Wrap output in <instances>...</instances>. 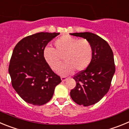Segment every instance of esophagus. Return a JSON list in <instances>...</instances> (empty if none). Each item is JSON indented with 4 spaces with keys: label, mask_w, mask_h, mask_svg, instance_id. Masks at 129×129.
Masks as SVG:
<instances>
[{
    "label": "esophagus",
    "mask_w": 129,
    "mask_h": 129,
    "mask_svg": "<svg viewBox=\"0 0 129 129\" xmlns=\"http://www.w3.org/2000/svg\"><path fill=\"white\" fill-rule=\"evenodd\" d=\"M67 79V77H64V76H62V77H61V80H62V81H65Z\"/></svg>",
    "instance_id": "esophagus-1"
}]
</instances>
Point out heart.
Segmentation results:
<instances>
[{
    "label": "heart",
    "instance_id": "obj_1",
    "mask_svg": "<svg viewBox=\"0 0 129 129\" xmlns=\"http://www.w3.org/2000/svg\"><path fill=\"white\" fill-rule=\"evenodd\" d=\"M55 50L46 47L43 51L44 60L50 68L57 70L61 67L62 58L65 63L58 70L61 76H67L74 71L85 70L90 63L93 56L92 44L86 39H78L64 35L54 42Z\"/></svg>",
    "mask_w": 129,
    "mask_h": 129
}]
</instances>
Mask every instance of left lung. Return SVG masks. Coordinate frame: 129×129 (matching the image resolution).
Listing matches in <instances>:
<instances>
[{
	"mask_svg": "<svg viewBox=\"0 0 129 129\" xmlns=\"http://www.w3.org/2000/svg\"><path fill=\"white\" fill-rule=\"evenodd\" d=\"M70 35L88 40L93 48V56L88 67L74 76L76 86L70 91L75 103L85 107L98 103L107 94L115 73L114 54L106 41L90 32Z\"/></svg>",
	"mask_w": 129,
	"mask_h": 129,
	"instance_id": "obj_1",
	"label": "left lung"
}]
</instances>
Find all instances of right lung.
<instances>
[{
    "label": "right lung",
    "instance_id": "right-lung-1",
    "mask_svg": "<svg viewBox=\"0 0 129 129\" xmlns=\"http://www.w3.org/2000/svg\"><path fill=\"white\" fill-rule=\"evenodd\" d=\"M59 33L41 32L24 37L17 44L9 65L11 85L23 100L43 105L52 99L61 82L44 60L43 51Z\"/></svg>",
    "mask_w": 129,
    "mask_h": 129
}]
</instances>
